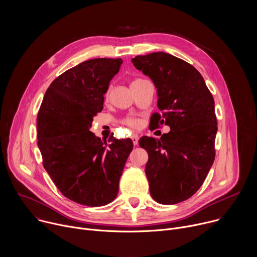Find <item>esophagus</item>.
Here are the masks:
<instances>
[{"label":"esophagus","instance_id":"obj_1","mask_svg":"<svg viewBox=\"0 0 257 257\" xmlns=\"http://www.w3.org/2000/svg\"><path fill=\"white\" fill-rule=\"evenodd\" d=\"M132 142L134 145H137L138 144V136L137 135H132Z\"/></svg>","mask_w":257,"mask_h":257}]
</instances>
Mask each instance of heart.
I'll list each match as a JSON object with an SVG mask.
<instances>
[{
    "label": "heart",
    "mask_w": 257,
    "mask_h": 257,
    "mask_svg": "<svg viewBox=\"0 0 257 257\" xmlns=\"http://www.w3.org/2000/svg\"><path fill=\"white\" fill-rule=\"evenodd\" d=\"M142 80H143V79H135V80L131 83V85H132V84H135V83H137V82H140V81H142ZM124 123H125L126 125L132 127V128H138V127L140 126V120H139L138 118H134V117L127 118V119L124 121Z\"/></svg>",
    "instance_id": "heart-1"
}]
</instances>
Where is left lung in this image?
Returning <instances> with one entry per match:
<instances>
[{"label":"left lung","instance_id":"left-lung-1","mask_svg":"<svg viewBox=\"0 0 257 257\" xmlns=\"http://www.w3.org/2000/svg\"><path fill=\"white\" fill-rule=\"evenodd\" d=\"M132 63L157 87L162 114L153 115V128H171L161 139H139L149 154L145 174L151 195L162 204L182 202L197 192L214 161L213 97L200 73L184 60L159 52L136 56Z\"/></svg>","mask_w":257,"mask_h":257}]
</instances>
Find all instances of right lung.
<instances>
[{
	"instance_id": "right-lung-1",
	"label": "right lung",
	"mask_w": 257,
	"mask_h": 257,
	"mask_svg": "<svg viewBox=\"0 0 257 257\" xmlns=\"http://www.w3.org/2000/svg\"><path fill=\"white\" fill-rule=\"evenodd\" d=\"M122 63L98 58L67 70L49 86L38 114L44 168L65 197L82 205L102 206L117 197L133 150L130 138L101 140L89 131Z\"/></svg>"
}]
</instances>
